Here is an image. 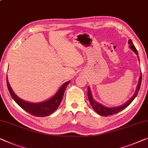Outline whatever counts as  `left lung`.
Returning a JSON list of instances; mask_svg holds the SVG:
<instances>
[{"label": "left lung", "instance_id": "left-lung-1", "mask_svg": "<svg viewBox=\"0 0 148 148\" xmlns=\"http://www.w3.org/2000/svg\"><path fill=\"white\" fill-rule=\"evenodd\" d=\"M128 43L130 45V48L132 49V50L137 54V55H138L136 47L134 46V43H133L132 41L131 40V39L129 40ZM137 58H138V59H139L138 56H137ZM141 82V74L140 75V76H139V82H138V84H137V90L136 91V92H135L134 95L133 96V97L131 98V99L129 100V101L127 102L125 104H124V105H123L121 106H119V107H113V108L106 107H105V106L102 105L101 104H99V103H97V102H96L95 101L93 100V98L92 97V93H91L90 88L88 87V97L89 102H90V105H91V106H92V107L93 108V109H94L98 114H99L100 115L107 116H109L111 115H114V114L117 113H119V112L121 111L122 110L125 109L126 107H127L128 106L130 105L131 103H132V102L134 101L135 98L136 97L137 93H138V91L139 90V88H140Z\"/></svg>", "mask_w": 148, "mask_h": 148}]
</instances>
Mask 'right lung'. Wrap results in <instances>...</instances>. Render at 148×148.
I'll return each mask as SVG.
<instances>
[{"label": "right lung", "instance_id": "right-lung-1", "mask_svg": "<svg viewBox=\"0 0 148 148\" xmlns=\"http://www.w3.org/2000/svg\"><path fill=\"white\" fill-rule=\"evenodd\" d=\"M70 82V81H68V82L64 83L61 86V88L59 89L57 93L53 97H51L50 99L47 100L45 102H42V103H32L23 101L22 99H21L20 98H18L17 96L14 94L13 91L12 90L11 86H10L7 77L8 89H9L10 95H11L14 101L18 104V105H19L23 109L27 112V113L33 116H39V117L51 115L58 109L60 104L61 103L66 88Z\"/></svg>", "mask_w": 148, "mask_h": 148}]
</instances>
